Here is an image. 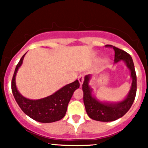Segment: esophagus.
<instances>
[{"label": "esophagus", "mask_w": 148, "mask_h": 148, "mask_svg": "<svg viewBox=\"0 0 148 148\" xmlns=\"http://www.w3.org/2000/svg\"><path fill=\"white\" fill-rule=\"evenodd\" d=\"M78 80L79 82V83H80V84H82L84 82V74H80L78 78Z\"/></svg>", "instance_id": "34e87169"}]
</instances>
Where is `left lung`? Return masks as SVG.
Wrapping results in <instances>:
<instances>
[{"instance_id":"obj_1","label":"left lung","mask_w":148,"mask_h":148,"mask_svg":"<svg viewBox=\"0 0 148 148\" xmlns=\"http://www.w3.org/2000/svg\"><path fill=\"white\" fill-rule=\"evenodd\" d=\"M106 47L113 48L115 51L114 63L119 61H125L126 66L130 71L132 78L131 87L127 97L118 103L101 102L92 95V89L89 86L90 75L84 77L82 84L84 92V104L87 115L90 118L99 121H113L122 117L131 108L136 94V74L131 56L125 51L112 45H106Z\"/></svg>"}]
</instances>
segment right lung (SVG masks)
I'll return each mask as SVG.
<instances>
[{"label":"right lung","mask_w":148,"mask_h":148,"mask_svg":"<svg viewBox=\"0 0 148 148\" xmlns=\"http://www.w3.org/2000/svg\"><path fill=\"white\" fill-rule=\"evenodd\" d=\"M26 53L18 63L12 80V91L16 102L23 112L30 118L42 123L54 122L61 120L66 114L69 101L76 89L80 86L78 80L66 84L53 95L38 99L31 100L23 97L18 92L15 84V77L18 70L21 66Z\"/></svg>","instance_id":"1"}]
</instances>
